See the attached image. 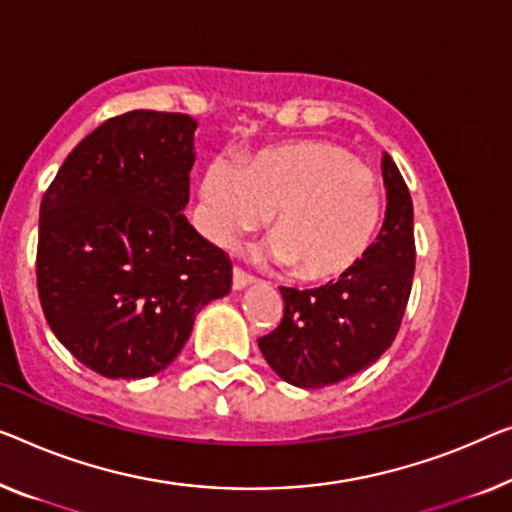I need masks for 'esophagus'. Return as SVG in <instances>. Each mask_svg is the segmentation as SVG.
Segmentation results:
<instances>
[{"label": "esophagus", "mask_w": 512, "mask_h": 512, "mask_svg": "<svg viewBox=\"0 0 512 512\" xmlns=\"http://www.w3.org/2000/svg\"><path fill=\"white\" fill-rule=\"evenodd\" d=\"M253 276H248L246 271L243 269H239V266H234V273H232V287L234 289H243V287H248V285H253Z\"/></svg>", "instance_id": "34e87169"}]
</instances>
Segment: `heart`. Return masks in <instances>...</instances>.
<instances>
[{"mask_svg":"<svg viewBox=\"0 0 512 512\" xmlns=\"http://www.w3.org/2000/svg\"><path fill=\"white\" fill-rule=\"evenodd\" d=\"M200 200L202 230L218 246H232L271 213L266 255L301 282H329L352 271L381 216L375 172L326 140L262 149L243 167L213 160Z\"/></svg>","mask_w":512,"mask_h":512,"instance_id":"b5f03b06","label":"heart"}]
</instances>
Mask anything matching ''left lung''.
Segmentation results:
<instances>
[{"mask_svg": "<svg viewBox=\"0 0 512 512\" xmlns=\"http://www.w3.org/2000/svg\"><path fill=\"white\" fill-rule=\"evenodd\" d=\"M386 218L361 262L315 289L280 287L282 319L257 340L287 384L324 388L361 372L393 345L416 266L414 204L398 165L384 154Z\"/></svg>", "mask_w": 512, "mask_h": 512, "instance_id": "obj_1", "label": "left lung"}]
</instances>
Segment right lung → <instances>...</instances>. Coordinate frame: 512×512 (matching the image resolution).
<instances>
[{
  "label": "right lung",
  "mask_w": 512,
  "mask_h": 512,
  "mask_svg": "<svg viewBox=\"0 0 512 512\" xmlns=\"http://www.w3.org/2000/svg\"><path fill=\"white\" fill-rule=\"evenodd\" d=\"M195 128L190 114L156 110L103 121L41 200L43 315L61 345L103 377L165 370L197 312L232 287L230 257L183 216Z\"/></svg>",
  "instance_id": "right-lung-1"
}]
</instances>
